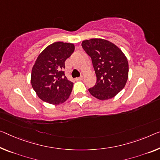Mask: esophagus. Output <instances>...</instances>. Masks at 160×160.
Instances as JSON below:
<instances>
[{
    "mask_svg": "<svg viewBox=\"0 0 160 160\" xmlns=\"http://www.w3.org/2000/svg\"><path fill=\"white\" fill-rule=\"evenodd\" d=\"M83 79V77H78V78H76V80L77 81H81Z\"/></svg>",
    "mask_w": 160,
    "mask_h": 160,
    "instance_id": "obj_1",
    "label": "esophagus"
}]
</instances>
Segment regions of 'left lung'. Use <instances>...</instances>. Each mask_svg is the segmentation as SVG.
<instances>
[{"mask_svg": "<svg viewBox=\"0 0 160 160\" xmlns=\"http://www.w3.org/2000/svg\"><path fill=\"white\" fill-rule=\"evenodd\" d=\"M82 48L92 58L97 82L88 92L99 100L114 97L126 85L129 75L128 60L117 46L102 38L82 41Z\"/></svg>", "mask_w": 160, "mask_h": 160, "instance_id": "1", "label": "left lung"}]
</instances>
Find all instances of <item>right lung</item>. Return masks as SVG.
<instances>
[{"mask_svg":"<svg viewBox=\"0 0 160 160\" xmlns=\"http://www.w3.org/2000/svg\"><path fill=\"white\" fill-rule=\"evenodd\" d=\"M74 48L73 43L57 41L48 46L36 58L32 68L31 83L43 102L58 105L69 97L73 83L67 79L63 69L65 61Z\"/></svg>","mask_w":160,"mask_h":160,"instance_id":"obj_1","label":"right lung"}]
</instances>
